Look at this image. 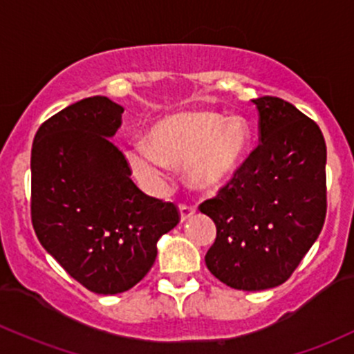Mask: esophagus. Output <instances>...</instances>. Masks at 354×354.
Wrapping results in <instances>:
<instances>
[{"label": "esophagus", "mask_w": 354, "mask_h": 354, "mask_svg": "<svg viewBox=\"0 0 354 354\" xmlns=\"http://www.w3.org/2000/svg\"><path fill=\"white\" fill-rule=\"evenodd\" d=\"M196 213V208L192 205H180V220L186 221Z\"/></svg>", "instance_id": "obj_1"}]
</instances>
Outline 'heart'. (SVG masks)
Segmentation results:
<instances>
[{
    "label": "heart",
    "mask_w": 354,
    "mask_h": 354,
    "mask_svg": "<svg viewBox=\"0 0 354 354\" xmlns=\"http://www.w3.org/2000/svg\"><path fill=\"white\" fill-rule=\"evenodd\" d=\"M250 126L243 118L218 112H178L158 120L149 145L134 141L126 158L141 183L156 188L168 173V162H183L185 180L196 189H215L236 173L250 146Z\"/></svg>",
    "instance_id": "1"
}]
</instances>
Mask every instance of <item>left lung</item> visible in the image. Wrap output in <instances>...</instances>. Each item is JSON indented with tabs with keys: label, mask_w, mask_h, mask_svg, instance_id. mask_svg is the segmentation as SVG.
<instances>
[{
	"label": "left lung",
	"mask_w": 354,
	"mask_h": 354,
	"mask_svg": "<svg viewBox=\"0 0 354 354\" xmlns=\"http://www.w3.org/2000/svg\"><path fill=\"white\" fill-rule=\"evenodd\" d=\"M260 145L218 195L200 205L216 225L208 270L239 290L281 286L326 218V142L314 120L279 97L252 100Z\"/></svg>",
	"instance_id": "obj_1"
}]
</instances>
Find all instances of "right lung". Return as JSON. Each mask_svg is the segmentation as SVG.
I'll return each instance as SVG.
<instances>
[{"instance_id": "add662e5", "label": "right lung", "mask_w": 354, "mask_h": 354, "mask_svg": "<svg viewBox=\"0 0 354 354\" xmlns=\"http://www.w3.org/2000/svg\"><path fill=\"white\" fill-rule=\"evenodd\" d=\"M124 107L88 97L45 120L32 147V223L38 240L95 294L129 290L153 267L158 240L180 221L173 203L131 180L111 141Z\"/></svg>"}]
</instances>
